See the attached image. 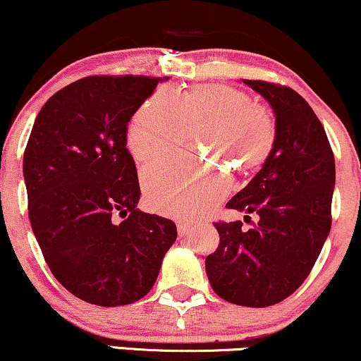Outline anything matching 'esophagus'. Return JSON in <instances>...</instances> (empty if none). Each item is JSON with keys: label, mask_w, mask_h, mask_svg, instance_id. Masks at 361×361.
Segmentation results:
<instances>
[{"label": "esophagus", "mask_w": 361, "mask_h": 361, "mask_svg": "<svg viewBox=\"0 0 361 361\" xmlns=\"http://www.w3.org/2000/svg\"><path fill=\"white\" fill-rule=\"evenodd\" d=\"M191 231H193V228L188 226V225H183V223H181V225H178V235H180L181 238H185V236H190Z\"/></svg>", "instance_id": "34e87169"}]
</instances>
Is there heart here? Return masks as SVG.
<instances>
[{
	"label": "heart",
	"instance_id": "1",
	"mask_svg": "<svg viewBox=\"0 0 361 361\" xmlns=\"http://www.w3.org/2000/svg\"><path fill=\"white\" fill-rule=\"evenodd\" d=\"M196 131L200 148L228 168L248 175L262 168L276 143L273 113L245 91L225 85H198L185 93L158 91L136 109L126 143L140 161H153L185 143ZM143 190L149 208L196 220L230 191V178L214 163L173 158L145 168Z\"/></svg>",
	"mask_w": 361,
	"mask_h": 361
}]
</instances>
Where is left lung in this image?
Wrapping results in <instances>:
<instances>
[{
    "instance_id": "1",
    "label": "left lung",
    "mask_w": 361,
    "mask_h": 361,
    "mask_svg": "<svg viewBox=\"0 0 361 361\" xmlns=\"http://www.w3.org/2000/svg\"><path fill=\"white\" fill-rule=\"evenodd\" d=\"M270 103L276 121L271 157L226 207L257 213L248 231L241 221H218L216 252L204 267L220 298L264 308L288 298L310 275L331 228L335 157L312 106L288 86L243 80Z\"/></svg>"
}]
</instances>
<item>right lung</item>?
Segmentation results:
<instances>
[{"label": "right lung", "instance_id": "right-lung-1", "mask_svg": "<svg viewBox=\"0 0 361 361\" xmlns=\"http://www.w3.org/2000/svg\"><path fill=\"white\" fill-rule=\"evenodd\" d=\"M159 81L88 76L65 86L41 108L23 157L44 262L70 293L98 307L143 298L176 240L171 220L136 208L138 173L126 148L128 121Z\"/></svg>", "mask_w": 361, "mask_h": 361}]
</instances>
